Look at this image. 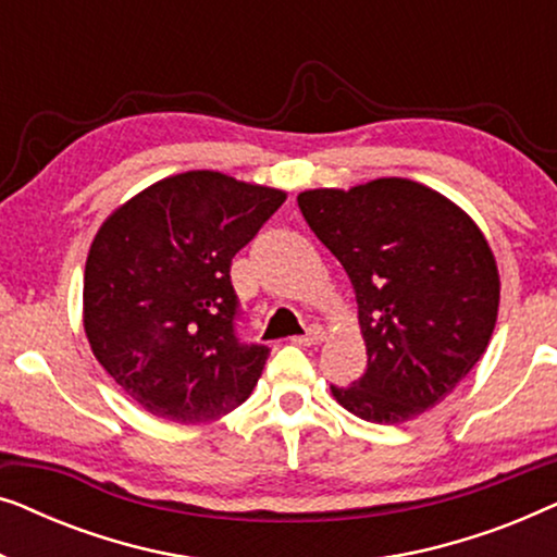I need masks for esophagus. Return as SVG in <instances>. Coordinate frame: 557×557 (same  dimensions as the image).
<instances>
[{
	"label": "esophagus",
	"mask_w": 557,
	"mask_h": 557,
	"mask_svg": "<svg viewBox=\"0 0 557 557\" xmlns=\"http://www.w3.org/2000/svg\"><path fill=\"white\" fill-rule=\"evenodd\" d=\"M326 339V332L322 330V326H309V330L307 332H304L301 334V337H294V342H296V345H322V342Z\"/></svg>",
	"instance_id": "1"
}]
</instances>
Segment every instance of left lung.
Instances as JSON below:
<instances>
[{
  "instance_id": "obj_1",
  "label": "left lung",
  "mask_w": 557,
  "mask_h": 557,
  "mask_svg": "<svg viewBox=\"0 0 557 557\" xmlns=\"http://www.w3.org/2000/svg\"><path fill=\"white\" fill-rule=\"evenodd\" d=\"M304 220L352 281L368 370L332 385L349 413L403 423L454 393L490 345L499 307L492 248L436 189L385 177L307 189Z\"/></svg>"
}]
</instances>
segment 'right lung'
Masks as SVG:
<instances>
[{
	"label": "right lung",
	"mask_w": 557,
	"mask_h": 557,
	"mask_svg": "<svg viewBox=\"0 0 557 557\" xmlns=\"http://www.w3.org/2000/svg\"><path fill=\"white\" fill-rule=\"evenodd\" d=\"M284 200L195 170L147 187L96 233L83 326L96 360L151 416L215 421L253 393L271 349L238 337L231 263Z\"/></svg>",
	"instance_id": "right-lung-1"
}]
</instances>
